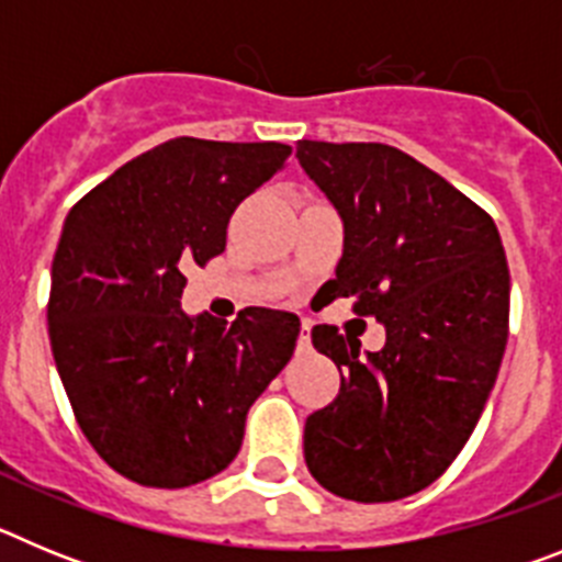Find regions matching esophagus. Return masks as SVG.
Instances as JSON below:
<instances>
[{
  "label": "esophagus",
  "instance_id": "34e87169",
  "mask_svg": "<svg viewBox=\"0 0 562 562\" xmlns=\"http://www.w3.org/2000/svg\"><path fill=\"white\" fill-rule=\"evenodd\" d=\"M312 349V335H310V326L304 324L301 335H297V351H310Z\"/></svg>",
  "mask_w": 562,
  "mask_h": 562
}]
</instances>
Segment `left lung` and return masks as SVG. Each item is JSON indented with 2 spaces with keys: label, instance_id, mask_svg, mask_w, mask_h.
<instances>
[{
  "label": "left lung",
  "instance_id": "obj_1",
  "mask_svg": "<svg viewBox=\"0 0 562 562\" xmlns=\"http://www.w3.org/2000/svg\"><path fill=\"white\" fill-rule=\"evenodd\" d=\"M297 162L342 220L331 297L385 326V346L315 326L340 394L306 419L321 486L360 504L434 484L475 430L509 335V267L490 213L382 143L301 140Z\"/></svg>",
  "mask_w": 562,
  "mask_h": 562
}]
</instances>
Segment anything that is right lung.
Masks as SVG:
<instances>
[{
  "mask_svg": "<svg viewBox=\"0 0 562 562\" xmlns=\"http://www.w3.org/2000/svg\"><path fill=\"white\" fill-rule=\"evenodd\" d=\"M284 143L173 137L67 213L47 326L89 445L143 486L200 484L236 459L252 402L295 351L292 312H182L186 267L227 245L238 202L281 171Z\"/></svg>",
  "mask_w": 562,
  "mask_h": 562,
  "instance_id": "obj_1",
  "label": "right lung"
}]
</instances>
